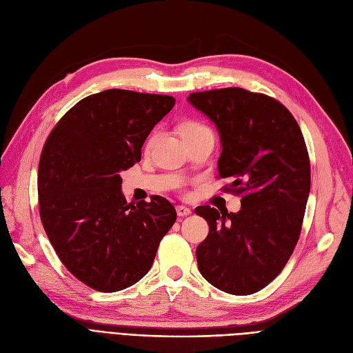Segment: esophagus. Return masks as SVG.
<instances>
[{
    "label": "esophagus",
    "instance_id": "esophagus-1",
    "mask_svg": "<svg viewBox=\"0 0 353 353\" xmlns=\"http://www.w3.org/2000/svg\"><path fill=\"white\" fill-rule=\"evenodd\" d=\"M176 211H177L179 217H186V215H189V214L192 212L188 207H183V205H177V207H176Z\"/></svg>",
    "mask_w": 353,
    "mask_h": 353
}]
</instances>
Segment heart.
<instances>
[{
    "label": "heart",
    "instance_id": "1",
    "mask_svg": "<svg viewBox=\"0 0 353 353\" xmlns=\"http://www.w3.org/2000/svg\"><path fill=\"white\" fill-rule=\"evenodd\" d=\"M203 129H207V128H203L202 124H199V123H195V121H189V123H185L183 124V128H181V133L183 132H195V130H203ZM151 143V142H150Z\"/></svg>",
    "mask_w": 353,
    "mask_h": 353
}]
</instances>
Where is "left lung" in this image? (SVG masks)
Returning <instances> with one entry per match:
<instances>
[{
  "mask_svg": "<svg viewBox=\"0 0 353 353\" xmlns=\"http://www.w3.org/2000/svg\"><path fill=\"white\" fill-rule=\"evenodd\" d=\"M193 108L219 130V176L242 193L237 212L198 207L210 233L196 248L201 274L230 294L264 289L298 243L311 188L302 132L279 101L241 88L193 92Z\"/></svg>",
  "mask_w": 353,
  "mask_h": 353,
  "instance_id": "1",
  "label": "left lung"
}]
</instances>
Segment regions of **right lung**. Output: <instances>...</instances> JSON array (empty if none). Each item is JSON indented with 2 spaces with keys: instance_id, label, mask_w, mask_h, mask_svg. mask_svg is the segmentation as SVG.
Returning a JSON list of instances; mask_svg holds the SVG:
<instances>
[{
  "instance_id": "1",
  "label": "right lung",
  "mask_w": 353,
  "mask_h": 353,
  "mask_svg": "<svg viewBox=\"0 0 353 353\" xmlns=\"http://www.w3.org/2000/svg\"><path fill=\"white\" fill-rule=\"evenodd\" d=\"M174 102L168 95L102 90L67 111L43 145V229L65 268L95 290L138 283L176 221L174 207L163 196L128 203L120 176L141 161L148 134Z\"/></svg>"
}]
</instances>
